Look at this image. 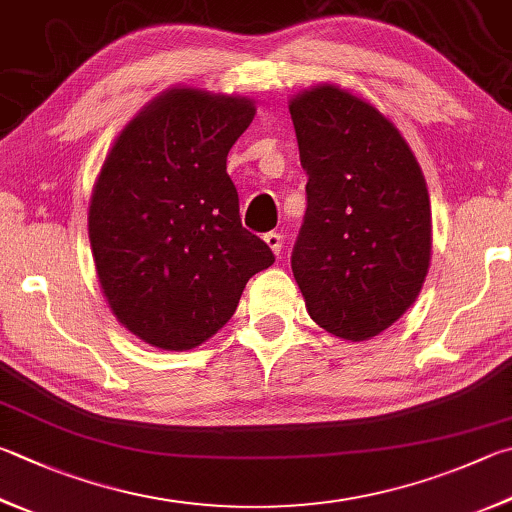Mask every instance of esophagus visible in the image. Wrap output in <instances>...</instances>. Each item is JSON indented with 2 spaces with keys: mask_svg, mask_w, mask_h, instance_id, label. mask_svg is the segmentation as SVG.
I'll use <instances>...</instances> for the list:
<instances>
[{
  "mask_svg": "<svg viewBox=\"0 0 512 512\" xmlns=\"http://www.w3.org/2000/svg\"><path fill=\"white\" fill-rule=\"evenodd\" d=\"M264 241H266V246L271 248L275 255H280V250H282V235H280V232H266Z\"/></svg>",
  "mask_w": 512,
  "mask_h": 512,
  "instance_id": "obj_1",
  "label": "esophagus"
}]
</instances>
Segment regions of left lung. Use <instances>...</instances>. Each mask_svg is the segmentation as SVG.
Listing matches in <instances>:
<instances>
[{"instance_id": "obj_1", "label": "left lung", "mask_w": 512, "mask_h": 512, "mask_svg": "<svg viewBox=\"0 0 512 512\" xmlns=\"http://www.w3.org/2000/svg\"><path fill=\"white\" fill-rule=\"evenodd\" d=\"M288 111L309 179L295 282L315 324L369 340L416 302L430 268L425 176L392 120L349 89H304Z\"/></svg>"}]
</instances>
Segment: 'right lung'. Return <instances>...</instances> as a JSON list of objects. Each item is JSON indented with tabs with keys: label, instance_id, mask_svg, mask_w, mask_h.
Listing matches in <instances>:
<instances>
[{
	"label": "right lung",
	"instance_id": "add662e5",
	"mask_svg": "<svg viewBox=\"0 0 512 512\" xmlns=\"http://www.w3.org/2000/svg\"><path fill=\"white\" fill-rule=\"evenodd\" d=\"M255 100L172 87L116 136L89 201V244L111 313L145 345L199 347L275 262L241 226L226 172Z\"/></svg>",
	"mask_w": 512,
	"mask_h": 512
}]
</instances>
